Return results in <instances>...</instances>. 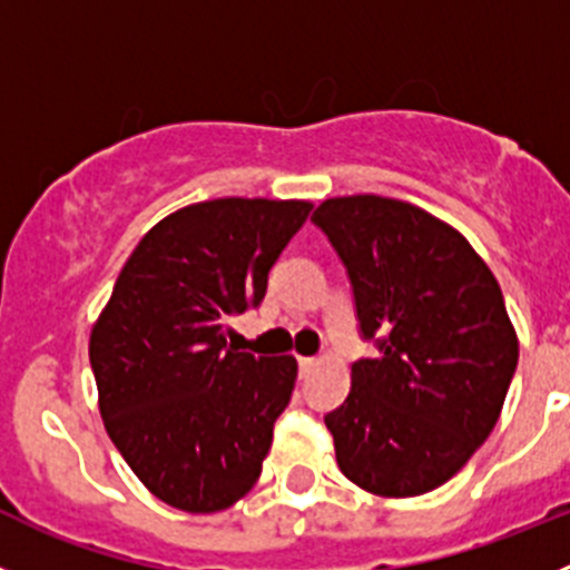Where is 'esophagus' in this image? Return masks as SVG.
I'll return each instance as SVG.
<instances>
[{
	"instance_id": "1",
	"label": "esophagus",
	"mask_w": 570,
	"mask_h": 570,
	"mask_svg": "<svg viewBox=\"0 0 570 570\" xmlns=\"http://www.w3.org/2000/svg\"><path fill=\"white\" fill-rule=\"evenodd\" d=\"M297 365H301V376H309L317 368V357H301Z\"/></svg>"
}]
</instances>
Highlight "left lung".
<instances>
[{
    "instance_id": "obj_1",
    "label": "left lung",
    "mask_w": 570,
    "mask_h": 570,
    "mask_svg": "<svg viewBox=\"0 0 570 570\" xmlns=\"http://www.w3.org/2000/svg\"><path fill=\"white\" fill-rule=\"evenodd\" d=\"M312 219L348 269L360 328L380 334V357L351 365L326 416L340 470L380 498L433 492L489 439L518 368L501 286L453 225L411 202L332 196Z\"/></svg>"
}]
</instances>
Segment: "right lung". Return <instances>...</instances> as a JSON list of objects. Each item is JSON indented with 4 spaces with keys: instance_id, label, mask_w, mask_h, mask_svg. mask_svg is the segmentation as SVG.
Instances as JSON below:
<instances>
[{
    "instance_id": "right-lung-1",
    "label": "right lung",
    "mask_w": 570,
    "mask_h": 570,
    "mask_svg": "<svg viewBox=\"0 0 570 570\" xmlns=\"http://www.w3.org/2000/svg\"><path fill=\"white\" fill-rule=\"evenodd\" d=\"M306 199L225 196L159 219L124 264L89 334L106 433L142 487L190 514L230 509L258 481L297 360L227 345L261 303Z\"/></svg>"
}]
</instances>
